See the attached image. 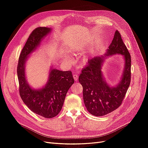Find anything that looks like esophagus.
Listing matches in <instances>:
<instances>
[{"label":"esophagus","instance_id":"esophagus-1","mask_svg":"<svg viewBox=\"0 0 148 148\" xmlns=\"http://www.w3.org/2000/svg\"><path fill=\"white\" fill-rule=\"evenodd\" d=\"M73 78H74V80H75V82L77 81L78 78H79V75H78L77 74H74V75H73Z\"/></svg>","mask_w":148,"mask_h":148}]
</instances>
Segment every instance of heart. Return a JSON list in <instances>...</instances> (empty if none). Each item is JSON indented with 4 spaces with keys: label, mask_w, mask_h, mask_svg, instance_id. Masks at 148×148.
Returning a JSON list of instances; mask_svg holds the SVG:
<instances>
[{
    "label": "heart",
    "mask_w": 148,
    "mask_h": 148,
    "mask_svg": "<svg viewBox=\"0 0 148 148\" xmlns=\"http://www.w3.org/2000/svg\"><path fill=\"white\" fill-rule=\"evenodd\" d=\"M65 60H66V61H68V60H69V56H66L65 57Z\"/></svg>",
    "instance_id": "heart-1"
}]
</instances>
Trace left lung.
Segmentation results:
<instances>
[{
	"mask_svg": "<svg viewBox=\"0 0 148 148\" xmlns=\"http://www.w3.org/2000/svg\"><path fill=\"white\" fill-rule=\"evenodd\" d=\"M119 53L124 57L125 65L119 84L110 87L106 82L101 72V66L107 56ZM131 58L118 30L115 32L106 53L88 60L83 68L79 81L83 86V96L88 112L94 116H103L117 109L122 103L131 82Z\"/></svg>",
	"mask_w": 148,
	"mask_h": 148,
	"instance_id": "1",
	"label": "left lung"
}]
</instances>
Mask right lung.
<instances>
[{"label": "right lung", "mask_w": 148, "mask_h": 148, "mask_svg": "<svg viewBox=\"0 0 148 148\" xmlns=\"http://www.w3.org/2000/svg\"><path fill=\"white\" fill-rule=\"evenodd\" d=\"M51 30L47 27H38L32 32L21 51L17 65L21 99L31 111L47 119L53 118L59 114L66 93L74 83L71 71H62L57 69L50 70L48 80L42 89H32L27 83L25 71L28 56L38 47L42 38Z\"/></svg>", "instance_id": "obj_1"}]
</instances>
